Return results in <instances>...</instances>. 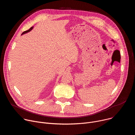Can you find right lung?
Listing matches in <instances>:
<instances>
[{"label": "right lung", "instance_id": "obj_1", "mask_svg": "<svg viewBox=\"0 0 135 135\" xmlns=\"http://www.w3.org/2000/svg\"><path fill=\"white\" fill-rule=\"evenodd\" d=\"M32 28H33V27H31L29 30H27V31H24L22 33V34H24V33H27V32H29L30 31H31L32 29Z\"/></svg>", "mask_w": 135, "mask_h": 135}]
</instances>
